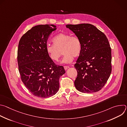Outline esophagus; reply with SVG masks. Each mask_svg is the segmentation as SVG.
Returning a JSON list of instances; mask_svg holds the SVG:
<instances>
[{
	"mask_svg": "<svg viewBox=\"0 0 127 127\" xmlns=\"http://www.w3.org/2000/svg\"><path fill=\"white\" fill-rule=\"evenodd\" d=\"M64 68L65 70H67V69H68L69 68V67L68 66H64Z\"/></svg>",
	"mask_w": 127,
	"mask_h": 127,
	"instance_id": "obj_1",
	"label": "esophagus"
}]
</instances>
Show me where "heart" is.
I'll return each instance as SVG.
<instances>
[{"label": "heart", "instance_id": "1", "mask_svg": "<svg viewBox=\"0 0 127 127\" xmlns=\"http://www.w3.org/2000/svg\"><path fill=\"white\" fill-rule=\"evenodd\" d=\"M52 44L46 45V51L50 58L55 62L59 61L62 55V51L64 56L62 63H71L74 57L79 56L81 51V44L79 39L74 35L66 33H60L53 39Z\"/></svg>", "mask_w": 127, "mask_h": 127}]
</instances>
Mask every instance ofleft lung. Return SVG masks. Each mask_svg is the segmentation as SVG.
<instances>
[{
    "label": "left lung",
    "instance_id": "obj_1",
    "mask_svg": "<svg viewBox=\"0 0 127 127\" xmlns=\"http://www.w3.org/2000/svg\"><path fill=\"white\" fill-rule=\"evenodd\" d=\"M79 39L81 51L74 65L77 76L74 85L78 91L93 93L105 85L112 72V54L106 35L89 24L67 25Z\"/></svg>",
    "mask_w": 127,
    "mask_h": 127
}]
</instances>
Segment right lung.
I'll list each match as a JSON object with an SVG mask.
<instances>
[{"instance_id":"right-lung-1","label":"right lung","mask_w":127,"mask_h":127,"mask_svg":"<svg viewBox=\"0 0 127 127\" xmlns=\"http://www.w3.org/2000/svg\"><path fill=\"white\" fill-rule=\"evenodd\" d=\"M56 29L54 25L34 26L19 42L17 62L21 79L29 91L37 97L55 95L59 88V78L65 73L64 67L54 63L46 51L47 40Z\"/></svg>"}]
</instances>
